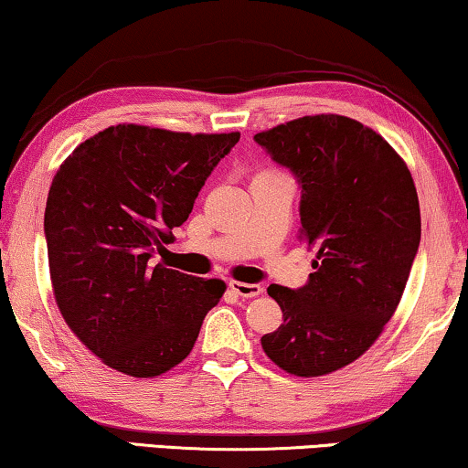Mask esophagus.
Here are the masks:
<instances>
[{
  "mask_svg": "<svg viewBox=\"0 0 468 468\" xmlns=\"http://www.w3.org/2000/svg\"><path fill=\"white\" fill-rule=\"evenodd\" d=\"M229 288H231L235 294H239V297H243V299L259 297L261 291H262L259 284H246V282H235V280L229 282Z\"/></svg>",
  "mask_w": 468,
  "mask_h": 468,
  "instance_id": "obj_1",
  "label": "esophagus"
}]
</instances>
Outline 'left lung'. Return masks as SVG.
Returning <instances> with one entry per match:
<instances>
[{"label":"left lung","instance_id":"obj_1","mask_svg":"<svg viewBox=\"0 0 468 468\" xmlns=\"http://www.w3.org/2000/svg\"><path fill=\"white\" fill-rule=\"evenodd\" d=\"M254 142L297 177L301 239L318 252L305 286L267 288L284 324L261 344L284 371L318 378L354 363L392 318L422 233L418 193L390 144L352 118L303 116Z\"/></svg>","mask_w":468,"mask_h":468}]
</instances>
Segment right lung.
Instances as JSON below:
<instances>
[{
  "mask_svg": "<svg viewBox=\"0 0 468 468\" xmlns=\"http://www.w3.org/2000/svg\"><path fill=\"white\" fill-rule=\"evenodd\" d=\"M239 133L116 124L82 142L52 180L44 235L57 305L105 365L154 378L193 350L225 282L150 259L186 222Z\"/></svg>",
  "mask_w": 468,
  "mask_h": 468,
  "instance_id": "right-lung-1",
  "label": "right lung"
}]
</instances>
